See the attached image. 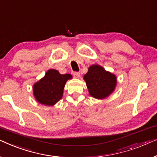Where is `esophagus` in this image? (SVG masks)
I'll return each mask as SVG.
<instances>
[{
  "mask_svg": "<svg viewBox=\"0 0 157 157\" xmlns=\"http://www.w3.org/2000/svg\"><path fill=\"white\" fill-rule=\"evenodd\" d=\"M73 75L75 78H79V77H80V73H79V72H74V73H73Z\"/></svg>",
  "mask_w": 157,
  "mask_h": 157,
  "instance_id": "esophagus-1",
  "label": "esophagus"
}]
</instances>
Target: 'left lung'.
Returning a JSON list of instances; mask_svg holds the SVG:
<instances>
[{
  "label": "left lung",
  "mask_w": 157,
  "mask_h": 157,
  "mask_svg": "<svg viewBox=\"0 0 157 157\" xmlns=\"http://www.w3.org/2000/svg\"><path fill=\"white\" fill-rule=\"evenodd\" d=\"M90 96L98 100L109 97L115 90L117 79L115 75L105 70L100 65H92L84 75Z\"/></svg>",
  "instance_id": "left-lung-1"
}]
</instances>
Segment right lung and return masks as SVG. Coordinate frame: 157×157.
I'll list each match as a JSON object with an SVG mask.
<instances>
[{
	"label": "right lung",
	"mask_w": 157,
	"mask_h": 157,
	"mask_svg": "<svg viewBox=\"0 0 157 157\" xmlns=\"http://www.w3.org/2000/svg\"><path fill=\"white\" fill-rule=\"evenodd\" d=\"M72 78L70 74L62 75L56 70H48L45 76L33 86L35 99L41 105L54 106L63 98L65 84Z\"/></svg>",
	"instance_id": "obj_1"
}]
</instances>
